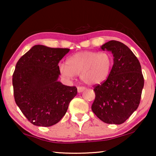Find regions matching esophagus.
I'll return each instance as SVG.
<instances>
[{
	"label": "esophagus",
	"instance_id": "1",
	"mask_svg": "<svg viewBox=\"0 0 156 156\" xmlns=\"http://www.w3.org/2000/svg\"><path fill=\"white\" fill-rule=\"evenodd\" d=\"M85 89H86V88H85V87H77V91L79 93L82 92V91H84Z\"/></svg>",
	"mask_w": 156,
	"mask_h": 156
}]
</instances>
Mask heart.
<instances>
[{
    "label": "heart",
    "instance_id": "obj_1",
    "mask_svg": "<svg viewBox=\"0 0 156 156\" xmlns=\"http://www.w3.org/2000/svg\"><path fill=\"white\" fill-rule=\"evenodd\" d=\"M113 65V57L108 52L83 51L68 57L66 65H59V71L67 79H72L80 74L82 82L89 85H95L108 78Z\"/></svg>",
    "mask_w": 156,
    "mask_h": 156
}]
</instances>
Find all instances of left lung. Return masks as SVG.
<instances>
[{
  "instance_id": "1",
  "label": "left lung",
  "mask_w": 156,
  "mask_h": 156,
  "mask_svg": "<svg viewBox=\"0 0 156 156\" xmlns=\"http://www.w3.org/2000/svg\"><path fill=\"white\" fill-rule=\"evenodd\" d=\"M112 53L114 65L109 76L94 87L91 110L100 120L121 124L137 109L144 79L141 66L133 52L122 42L111 40L101 47Z\"/></svg>"
}]
</instances>
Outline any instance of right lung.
<instances>
[{"mask_svg": "<svg viewBox=\"0 0 156 156\" xmlns=\"http://www.w3.org/2000/svg\"><path fill=\"white\" fill-rule=\"evenodd\" d=\"M67 48L37 44L20 57L12 74L16 103L30 122L37 126L56 124L77 94L76 87L58 81V64Z\"/></svg>", "mask_w": 156, "mask_h": 156, "instance_id": "1", "label": "right lung"}]
</instances>
